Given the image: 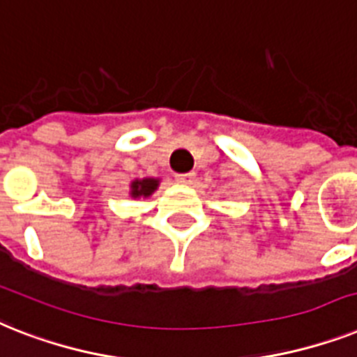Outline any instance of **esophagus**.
Listing matches in <instances>:
<instances>
[{"label":"esophagus","mask_w":357,"mask_h":357,"mask_svg":"<svg viewBox=\"0 0 357 357\" xmlns=\"http://www.w3.org/2000/svg\"><path fill=\"white\" fill-rule=\"evenodd\" d=\"M196 178V172H185V174H176V179L181 183H192Z\"/></svg>","instance_id":"1"}]
</instances>
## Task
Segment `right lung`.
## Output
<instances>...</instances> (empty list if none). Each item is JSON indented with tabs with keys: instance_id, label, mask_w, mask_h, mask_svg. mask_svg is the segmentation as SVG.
<instances>
[{
	"instance_id": "1",
	"label": "right lung",
	"mask_w": 357,
	"mask_h": 357,
	"mask_svg": "<svg viewBox=\"0 0 357 357\" xmlns=\"http://www.w3.org/2000/svg\"><path fill=\"white\" fill-rule=\"evenodd\" d=\"M158 179H137V181H133L132 183V196L133 198H139V196H150V194L158 188Z\"/></svg>"
}]
</instances>
